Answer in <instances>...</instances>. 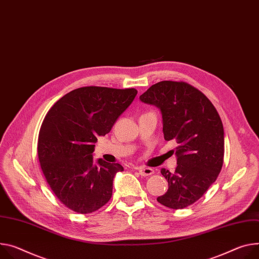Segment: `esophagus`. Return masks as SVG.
<instances>
[{
	"label": "esophagus",
	"mask_w": 259,
	"mask_h": 259,
	"mask_svg": "<svg viewBox=\"0 0 259 259\" xmlns=\"http://www.w3.org/2000/svg\"><path fill=\"white\" fill-rule=\"evenodd\" d=\"M137 170L139 172L140 176L143 177H148V176H152L154 174V170L150 167H144V166H139L137 167Z\"/></svg>",
	"instance_id": "obj_1"
}]
</instances>
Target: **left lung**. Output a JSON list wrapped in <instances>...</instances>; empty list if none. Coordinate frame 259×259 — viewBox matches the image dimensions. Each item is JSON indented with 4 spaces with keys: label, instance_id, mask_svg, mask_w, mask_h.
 <instances>
[{
    "label": "left lung",
    "instance_id": "left-lung-1",
    "mask_svg": "<svg viewBox=\"0 0 259 259\" xmlns=\"http://www.w3.org/2000/svg\"><path fill=\"white\" fill-rule=\"evenodd\" d=\"M139 99L160 109L164 139H174L178 144V165L175 172L161 169L168 182V190L157 200L169 208H184L198 200L221 171L224 157L222 121L203 94L183 81H160Z\"/></svg>",
    "mask_w": 259,
    "mask_h": 259
}]
</instances>
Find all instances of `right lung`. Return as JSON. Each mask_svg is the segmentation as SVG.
<instances>
[{
  "label": "right lung",
  "mask_w": 259,
  "mask_h": 259,
  "mask_svg": "<svg viewBox=\"0 0 259 259\" xmlns=\"http://www.w3.org/2000/svg\"><path fill=\"white\" fill-rule=\"evenodd\" d=\"M136 95L135 89L83 87L66 94L45 115L38 158L46 182L68 208L89 214L110 199L113 178L124 168L94 161V144L110 132Z\"/></svg>",
  "instance_id": "1"
}]
</instances>
